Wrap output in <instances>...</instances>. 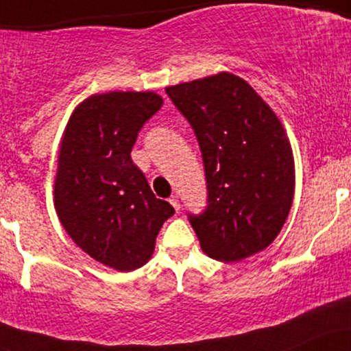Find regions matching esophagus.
<instances>
[{"label": "esophagus", "mask_w": 351, "mask_h": 351, "mask_svg": "<svg viewBox=\"0 0 351 351\" xmlns=\"http://www.w3.org/2000/svg\"><path fill=\"white\" fill-rule=\"evenodd\" d=\"M170 204H171L173 208H175V211H176V213L180 211V199H178V196L173 195L171 198H170Z\"/></svg>", "instance_id": "esophagus-1"}]
</instances>
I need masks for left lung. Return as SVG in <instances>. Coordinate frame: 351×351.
I'll return each mask as SVG.
<instances>
[{"mask_svg": "<svg viewBox=\"0 0 351 351\" xmlns=\"http://www.w3.org/2000/svg\"><path fill=\"white\" fill-rule=\"evenodd\" d=\"M198 138L208 206L188 215L211 259L239 263L276 239L291 211L295 170L280 120L229 72L167 87Z\"/></svg>", "mask_w": 351, "mask_h": 351, "instance_id": "8db88e82", "label": "left lung"}]
</instances>
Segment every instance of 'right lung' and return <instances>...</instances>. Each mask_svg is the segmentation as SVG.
Segmentation results:
<instances>
[{"mask_svg":"<svg viewBox=\"0 0 351 351\" xmlns=\"http://www.w3.org/2000/svg\"><path fill=\"white\" fill-rule=\"evenodd\" d=\"M163 99L155 92H107L75 107L60 142L54 206L71 239L120 272L148 263L175 209L158 199L132 148Z\"/></svg>","mask_w":351,"mask_h":351,"instance_id":"right-lung-1","label":"right lung"}]
</instances>
